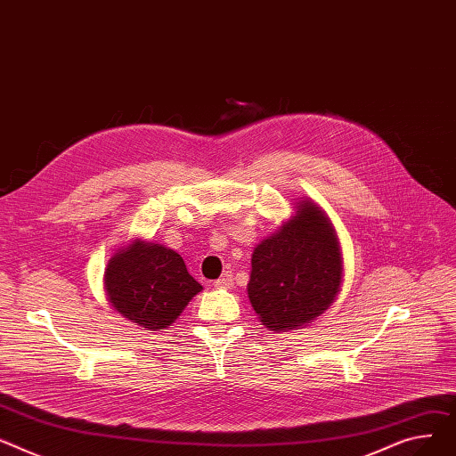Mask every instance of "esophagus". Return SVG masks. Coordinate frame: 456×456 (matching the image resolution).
Instances as JSON below:
<instances>
[{"mask_svg": "<svg viewBox=\"0 0 456 456\" xmlns=\"http://www.w3.org/2000/svg\"><path fill=\"white\" fill-rule=\"evenodd\" d=\"M216 287H221V289H230V287H233V274H232V273H224V274L216 281Z\"/></svg>", "mask_w": 456, "mask_h": 456, "instance_id": "obj_1", "label": "esophagus"}]
</instances>
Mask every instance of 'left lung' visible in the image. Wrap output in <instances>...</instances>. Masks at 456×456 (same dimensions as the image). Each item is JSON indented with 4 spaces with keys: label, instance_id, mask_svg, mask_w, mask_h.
Instances as JSON below:
<instances>
[{
    "label": "left lung",
    "instance_id": "8db88e82",
    "mask_svg": "<svg viewBox=\"0 0 456 456\" xmlns=\"http://www.w3.org/2000/svg\"><path fill=\"white\" fill-rule=\"evenodd\" d=\"M340 245L326 213L311 200L263 239L252 254L248 298L263 326L289 331L309 324L337 298Z\"/></svg>",
    "mask_w": 456,
    "mask_h": 456
}]
</instances>
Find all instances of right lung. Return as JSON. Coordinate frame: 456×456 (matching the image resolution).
<instances>
[{"label": "right lung", "instance_id": "right-lung-1", "mask_svg": "<svg viewBox=\"0 0 456 456\" xmlns=\"http://www.w3.org/2000/svg\"><path fill=\"white\" fill-rule=\"evenodd\" d=\"M104 289L121 316L158 331L175 322L202 285L175 250L134 239L109 259Z\"/></svg>", "mask_w": 456, "mask_h": 456}]
</instances>
